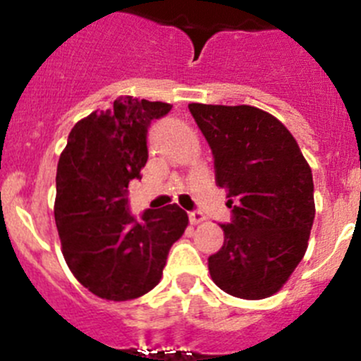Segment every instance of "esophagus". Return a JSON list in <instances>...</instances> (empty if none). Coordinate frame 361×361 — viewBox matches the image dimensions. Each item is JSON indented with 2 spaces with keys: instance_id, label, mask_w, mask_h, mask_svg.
<instances>
[{
  "instance_id": "esophagus-1",
  "label": "esophagus",
  "mask_w": 361,
  "mask_h": 361,
  "mask_svg": "<svg viewBox=\"0 0 361 361\" xmlns=\"http://www.w3.org/2000/svg\"><path fill=\"white\" fill-rule=\"evenodd\" d=\"M188 218H190V224H194V225L201 224V221L206 220V216H204V214L199 209L190 211V213H188Z\"/></svg>"
}]
</instances>
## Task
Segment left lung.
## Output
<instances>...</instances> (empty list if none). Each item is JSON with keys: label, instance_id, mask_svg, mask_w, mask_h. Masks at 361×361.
<instances>
[{"label": "left lung", "instance_id": "1", "mask_svg": "<svg viewBox=\"0 0 361 361\" xmlns=\"http://www.w3.org/2000/svg\"><path fill=\"white\" fill-rule=\"evenodd\" d=\"M227 190L232 218L224 246L207 258L218 288L258 300L278 292L305 250L314 220V183L288 129L255 106L188 104Z\"/></svg>", "mask_w": 361, "mask_h": 361}]
</instances>
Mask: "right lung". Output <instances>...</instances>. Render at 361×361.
<instances>
[{"label":"right lung","mask_w":361,"mask_h":361,"mask_svg":"<svg viewBox=\"0 0 361 361\" xmlns=\"http://www.w3.org/2000/svg\"><path fill=\"white\" fill-rule=\"evenodd\" d=\"M160 101L120 96L92 111L68 136L57 166L54 214L64 260L89 292L130 300L159 285L171 246L188 216L180 206L129 211V181L141 180L152 120L171 111Z\"/></svg>","instance_id":"add662e5"}]
</instances>
